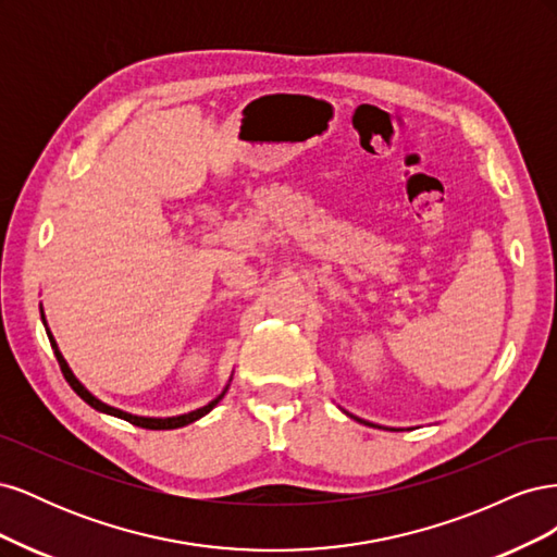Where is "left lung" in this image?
<instances>
[{
	"mask_svg": "<svg viewBox=\"0 0 557 557\" xmlns=\"http://www.w3.org/2000/svg\"><path fill=\"white\" fill-rule=\"evenodd\" d=\"M346 416H350L348 411H346ZM350 418H356L358 423H364V425H372V428H379V425H374V423H369V420H362V418H358V416H350ZM385 430H391V428H385Z\"/></svg>",
	"mask_w": 557,
	"mask_h": 557,
	"instance_id": "8db88e82",
	"label": "left lung"
}]
</instances>
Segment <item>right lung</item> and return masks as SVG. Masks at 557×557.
Wrapping results in <instances>:
<instances>
[{"label": "right lung", "instance_id": "obj_1", "mask_svg": "<svg viewBox=\"0 0 557 557\" xmlns=\"http://www.w3.org/2000/svg\"><path fill=\"white\" fill-rule=\"evenodd\" d=\"M41 320H44V325H46V315H44V309H41ZM46 334H48V339H50V346H53V350H55V358H58V362H60V369H62V374H64V379H66V383L72 385V391L86 401V404H90L92 409H97V411H102V413H109V416H115V418H123V420H127V423H132V425H137V428H146V430H176V428H183V425H190V423H195V420H199L201 416H207L218 401H221L223 397H225V393H227V387H230V383L225 385V391L218 395L215 399H211L207 407H199V409H195V411H190V413H181V416H172V418H148V416H134V413H127V411H121V409H115V407H109V404H104L102 399H97L86 385H83L76 376H74V372L70 369V364H66V360L62 358V352H60V348H58V344H55V339H53V334H50V330H48V325H46ZM232 381V379H230Z\"/></svg>", "mask_w": 557, "mask_h": 557}]
</instances>
